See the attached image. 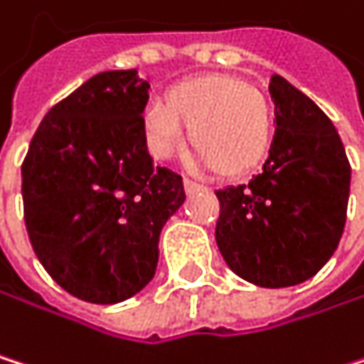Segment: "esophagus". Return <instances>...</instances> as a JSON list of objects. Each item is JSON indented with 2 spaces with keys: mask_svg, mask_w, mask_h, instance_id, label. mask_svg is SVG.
I'll return each mask as SVG.
<instances>
[{
  "mask_svg": "<svg viewBox=\"0 0 364 364\" xmlns=\"http://www.w3.org/2000/svg\"><path fill=\"white\" fill-rule=\"evenodd\" d=\"M183 186H186V192L192 194V192H205L207 188L203 183H198V181H192V178H186L183 181Z\"/></svg>",
  "mask_w": 364,
  "mask_h": 364,
  "instance_id": "obj_1",
  "label": "esophagus"
}]
</instances>
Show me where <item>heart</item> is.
<instances>
[{
  "mask_svg": "<svg viewBox=\"0 0 364 364\" xmlns=\"http://www.w3.org/2000/svg\"><path fill=\"white\" fill-rule=\"evenodd\" d=\"M196 161L218 178L257 172L272 153L276 116L269 99L237 75H203L181 82L144 112L142 140L157 159H170L188 144Z\"/></svg>",
  "mask_w": 364,
  "mask_h": 364,
  "instance_id": "heart-1",
  "label": "heart"
}]
</instances>
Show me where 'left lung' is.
I'll return each instance as SVG.
<instances>
[{
  "label": "left lung",
  "instance_id": "left-lung-1",
  "mask_svg": "<svg viewBox=\"0 0 364 364\" xmlns=\"http://www.w3.org/2000/svg\"><path fill=\"white\" fill-rule=\"evenodd\" d=\"M276 136L263 172L224 188L215 242L240 278L267 289L315 276L339 246L350 161L332 120L284 77L269 82Z\"/></svg>",
  "mask_w": 364,
  "mask_h": 364
}]
</instances>
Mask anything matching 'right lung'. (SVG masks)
Returning a JSON list of instances; mask_svg holds the SVG:
<instances>
[{
  "label": "right lung",
  "instance_id": "right-lung-1",
  "mask_svg": "<svg viewBox=\"0 0 364 364\" xmlns=\"http://www.w3.org/2000/svg\"><path fill=\"white\" fill-rule=\"evenodd\" d=\"M149 82L107 70L55 103L21 166L25 228L70 296L116 304L155 276L159 232L183 205V178L142 140Z\"/></svg>",
  "mask_w": 364,
  "mask_h": 364
}]
</instances>
